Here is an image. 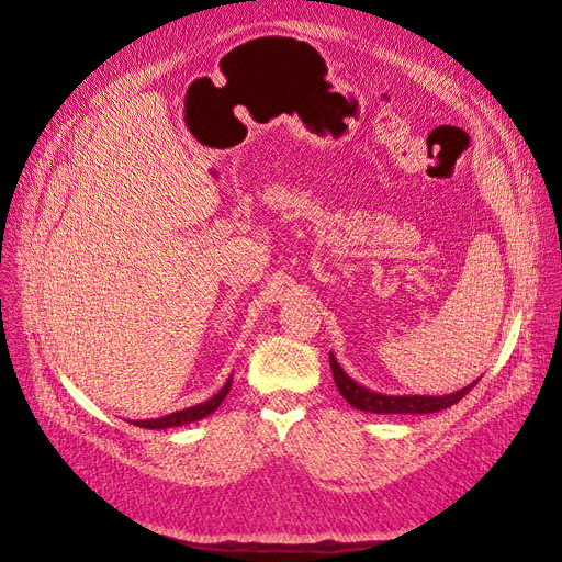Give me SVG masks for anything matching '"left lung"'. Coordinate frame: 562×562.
I'll return each mask as SVG.
<instances>
[{
	"label": "left lung",
	"mask_w": 562,
	"mask_h": 562,
	"mask_svg": "<svg viewBox=\"0 0 562 562\" xmlns=\"http://www.w3.org/2000/svg\"><path fill=\"white\" fill-rule=\"evenodd\" d=\"M329 368H333V378L339 394L349 401V404L358 411L366 413H380V415H392V413H401V415H427V413H439L443 408H451L453 404H458L474 384L472 382L468 386H463L460 392L453 394H443V396H420V394H404V396H394V394H380L372 392L368 386L358 384L356 380H351L344 368L337 363L335 353H329Z\"/></svg>",
	"instance_id": "1"
}]
</instances>
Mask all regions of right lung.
Returning <instances> with one entry per match:
<instances>
[{
	"label": "right lung",
	"mask_w": 562,
	"mask_h": 562,
	"mask_svg": "<svg viewBox=\"0 0 562 562\" xmlns=\"http://www.w3.org/2000/svg\"><path fill=\"white\" fill-rule=\"evenodd\" d=\"M229 386H233V375H229L227 382L221 386V392L213 394L209 401H204V404L176 411V413L164 415V418H156V420H135V425L147 427V429H168V427H180V425L196 423L201 418H206V415H211L215 408L223 404V398L229 394Z\"/></svg>",
	"instance_id": "1"
}]
</instances>
